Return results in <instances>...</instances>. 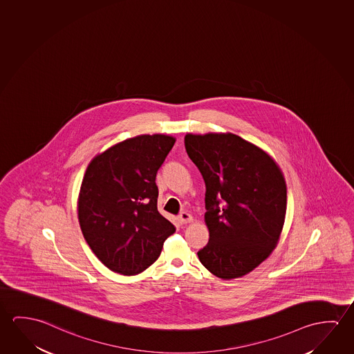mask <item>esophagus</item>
<instances>
[{"label":"esophagus","mask_w":354,"mask_h":354,"mask_svg":"<svg viewBox=\"0 0 354 354\" xmlns=\"http://www.w3.org/2000/svg\"><path fill=\"white\" fill-rule=\"evenodd\" d=\"M177 220H178V223H180V225H185L188 224V223H192L193 218H192L191 214L183 212V213H180V215H178Z\"/></svg>","instance_id":"esophagus-1"}]
</instances>
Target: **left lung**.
Returning <instances> with one entry per match:
<instances>
[{"instance_id":"1","label":"left lung","mask_w":354,"mask_h":354,"mask_svg":"<svg viewBox=\"0 0 354 354\" xmlns=\"http://www.w3.org/2000/svg\"><path fill=\"white\" fill-rule=\"evenodd\" d=\"M185 151L205 182L207 246L198 251L214 275L250 273L273 251L286 212V185L268 153L235 134H187Z\"/></svg>"}]
</instances>
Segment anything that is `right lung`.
<instances>
[{"label": "right lung", "instance_id": "obj_1", "mask_svg": "<svg viewBox=\"0 0 354 354\" xmlns=\"http://www.w3.org/2000/svg\"><path fill=\"white\" fill-rule=\"evenodd\" d=\"M174 142L169 135H139L97 155L86 169L80 226L91 250L113 272L145 270L176 231L158 213L155 182Z\"/></svg>", "mask_w": 354, "mask_h": 354}]
</instances>
